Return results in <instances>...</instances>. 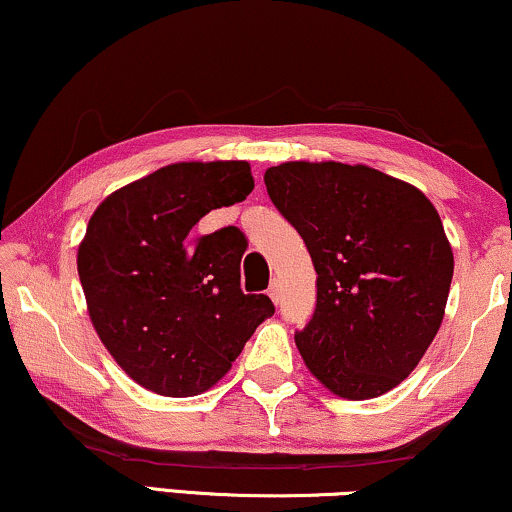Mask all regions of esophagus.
Here are the masks:
<instances>
[{
    "mask_svg": "<svg viewBox=\"0 0 512 512\" xmlns=\"http://www.w3.org/2000/svg\"><path fill=\"white\" fill-rule=\"evenodd\" d=\"M268 296H270V298H272V301H275V303H277V301H280V284H277L275 280H272V282H270V287H268Z\"/></svg>",
    "mask_w": 512,
    "mask_h": 512,
    "instance_id": "1",
    "label": "esophagus"
}]
</instances>
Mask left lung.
I'll list each match as a JSON object with an SVG mask.
<instances>
[{
	"label": "left lung",
	"instance_id": "1",
	"mask_svg": "<svg viewBox=\"0 0 512 512\" xmlns=\"http://www.w3.org/2000/svg\"><path fill=\"white\" fill-rule=\"evenodd\" d=\"M263 181L317 272L313 320L296 331L308 369L348 400L400 386L440 329L454 275L430 199L364 164L284 162Z\"/></svg>",
	"mask_w": 512,
	"mask_h": 512
}]
</instances>
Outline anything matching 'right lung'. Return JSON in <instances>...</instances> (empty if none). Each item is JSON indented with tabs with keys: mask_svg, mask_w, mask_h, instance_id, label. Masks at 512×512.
<instances>
[{
	"mask_svg": "<svg viewBox=\"0 0 512 512\" xmlns=\"http://www.w3.org/2000/svg\"><path fill=\"white\" fill-rule=\"evenodd\" d=\"M251 190L247 162H178L112 192L86 225L77 270L89 317L119 367L152 393L209 390L275 313L268 296L240 287V230L190 237L199 218Z\"/></svg>",
	"mask_w": 512,
	"mask_h": 512,
	"instance_id": "1",
	"label": "right lung"
}]
</instances>
